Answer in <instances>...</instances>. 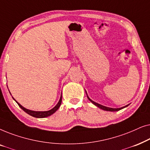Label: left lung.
Listing matches in <instances>:
<instances>
[{"mask_svg":"<svg viewBox=\"0 0 150 150\" xmlns=\"http://www.w3.org/2000/svg\"><path fill=\"white\" fill-rule=\"evenodd\" d=\"M85 92H86V94H87V98L88 99H89V100L90 102H91L92 104H93L95 106H97V107H98V108H100V109H102V110H106V111H111V112H113V111H118V110H121V109H122V108H126V107H127V106H128L129 104H128V105H126V106H123V107H121V108H110V107H107V106H103V105H101V104H98V103H97V102H95L94 101H93V100H91V99H90V98H89V96H87V91H85Z\"/></svg>","mask_w":150,"mask_h":150,"instance_id":"obj_1","label":"left lung"}]
</instances>
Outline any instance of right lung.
Returning <instances> with one entry per match:
<instances>
[{
	"label": "right lung",
	"instance_id": "add662e5",
	"mask_svg": "<svg viewBox=\"0 0 150 150\" xmlns=\"http://www.w3.org/2000/svg\"><path fill=\"white\" fill-rule=\"evenodd\" d=\"M10 94H11V93H10ZM12 98H13V99L15 100L16 102H17L18 106H19L24 112H26L27 114L30 115V116L34 117H36V118H44V117H48V116L52 115L53 113H54V112L59 109V108L60 107V106L61 104V101H62V95H61L60 99H59L58 103H57V105L55 106L54 108H52V109H50L49 110H46V111H35V110H29V109H27V108H24V106H22L20 103H18V102L16 101L15 99H14L13 97H12Z\"/></svg>",
	"mask_w": 150,
	"mask_h": 150
}]
</instances>
